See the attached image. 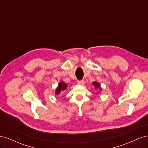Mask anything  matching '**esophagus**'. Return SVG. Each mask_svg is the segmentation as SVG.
I'll list each match as a JSON object with an SVG mask.
<instances>
[{"label":"esophagus","mask_w":148,"mask_h":148,"mask_svg":"<svg viewBox=\"0 0 148 148\" xmlns=\"http://www.w3.org/2000/svg\"><path fill=\"white\" fill-rule=\"evenodd\" d=\"M77 83L78 84H80V85H83L84 83V80H78Z\"/></svg>","instance_id":"obj_1"}]
</instances>
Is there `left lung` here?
Instances as JSON below:
<instances>
[{
	"label": "left lung",
	"mask_w": 148,
	"mask_h": 148,
	"mask_svg": "<svg viewBox=\"0 0 148 148\" xmlns=\"http://www.w3.org/2000/svg\"><path fill=\"white\" fill-rule=\"evenodd\" d=\"M92 85H93V86H95V88H96V89L99 88V87H100V85H99V83H97L96 82H94L92 83Z\"/></svg>",
	"instance_id": "left-lung-1"
}]
</instances>
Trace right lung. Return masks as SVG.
<instances>
[{
    "label": "right lung",
    "mask_w": 148,
    "mask_h": 148,
    "mask_svg": "<svg viewBox=\"0 0 148 148\" xmlns=\"http://www.w3.org/2000/svg\"><path fill=\"white\" fill-rule=\"evenodd\" d=\"M67 88L66 86V84L64 83L63 82H61L59 85H58V87L56 89V95H60V93L61 92V91H64L65 89H66Z\"/></svg>",
    "instance_id": "right-lung-1"
}]
</instances>
